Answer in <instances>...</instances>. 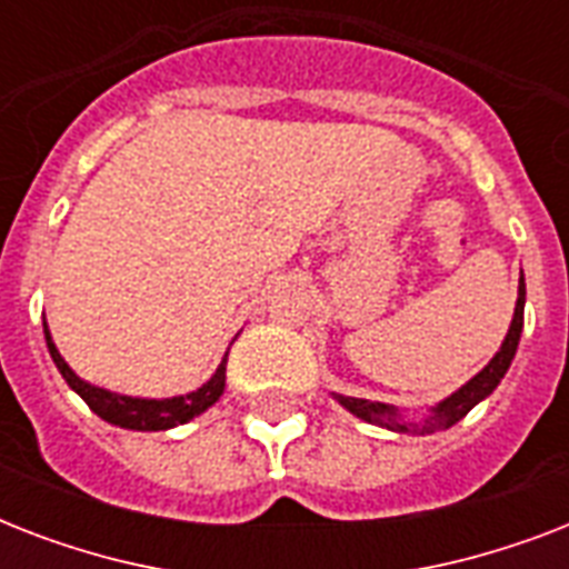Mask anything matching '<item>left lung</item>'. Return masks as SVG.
Listing matches in <instances>:
<instances>
[{"label":"left lung","instance_id":"1","mask_svg":"<svg viewBox=\"0 0 569 569\" xmlns=\"http://www.w3.org/2000/svg\"><path fill=\"white\" fill-rule=\"evenodd\" d=\"M522 310H526V280L520 277V286H517V307H513V319L511 328L505 333L502 346L493 355V360L476 375L469 378L460 389H455L451 396H446L442 401L431 405L425 410V416L419 419H410V416L396 405H383V401H369V398H351V396H339L333 392L339 405L346 407L348 413H355L357 419H363L369 425H378V428H387V431L396 433H433V431H446L451 425H458L463 416L478 405L485 401L490 392H493L499 383H502L505 372L511 369V360L517 355V346H520V333H522Z\"/></svg>","mask_w":569,"mask_h":569}]
</instances>
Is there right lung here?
Returning a JSON list of instances; mask_svg holds the SVG:
<instances>
[{
  "label": "right lung",
  "instance_id": "add662e5",
  "mask_svg": "<svg viewBox=\"0 0 569 569\" xmlns=\"http://www.w3.org/2000/svg\"><path fill=\"white\" fill-rule=\"evenodd\" d=\"M43 337H47V348L52 363L61 372V378L67 380V387L73 389L76 396L82 398L84 405L91 407L93 413L106 419V422L118 425V428H127V431H168V428H177V425L191 422L194 416H200L203 410L218 401L223 396V380H227V355L218 363L214 375L206 380L203 387L191 389L186 396H171V398H141V396H123V392H111V389H102L97 383H88L84 378L67 366V360L58 355L56 342H52V333L43 325Z\"/></svg>",
  "mask_w": 569,
  "mask_h": 569
}]
</instances>
